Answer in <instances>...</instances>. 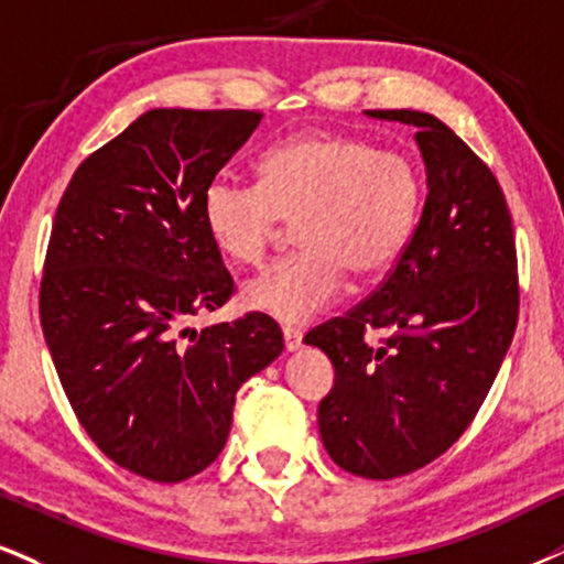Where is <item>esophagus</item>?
I'll return each mask as SVG.
<instances>
[{"label":"esophagus","instance_id":"34e87169","mask_svg":"<svg viewBox=\"0 0 564 564\" xmlns=\"http://www.w3.org/2000/svg\"><path fill=\"white\" fill-rule=\"evenodd\" d=\"M282 337H284V350H288V352L301 350V345H303V332L301 329H293V326H284Z\"/></svg>","mask_w":564,"mask_h":564}]
</instances>
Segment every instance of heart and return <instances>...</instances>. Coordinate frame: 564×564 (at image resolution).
I'll return each mask as SVG.
<instances>
[{
    "label": "heart",
    "mask_w": 564,
    "mask_h": 564,
    "mask_svg": "<svg viewBox=\"0 0 564 564\" xmlns=\"http://www.w3.org/2000/svg\"><path fill=\"white\" fill-rule=\"evenodd\" d=\"M423 180L413 159L364 138L308 133L267 151L259 183L208 180L200 217L212 246L232 263H259L284 221L301 253L242 284V305L282 324L329 308L345 274L371 280L408 248L419 225Z\"/></svg>",
    "instance_id": "heart-1"
}]
</instances>
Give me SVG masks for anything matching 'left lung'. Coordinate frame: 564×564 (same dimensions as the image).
<instances>
[{
	"instance_id": "1",
	"label": "left lung",
	"mask_w": 564,
	"mask_h": 564,
	"mask_svg": "<svg viewBox=\"0 0 564 564\" xmlns=\"http://www.w3.org/2000/svg\"><path fill=\"white\" fill-rule=\"evenodd\" d=\"M366 115L419 130L426 204L377 293L303 343L335 366L318 402L329 457L387 481L436 460L474 421L516 335L518 259L502 187L447 124L413 109ZM371 328L393 337L373 348Z\"/></svg>"
}]
</instances>
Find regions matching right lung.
Masks as SVG:
<instances>
[{
	"label": "right lung",
	"mask_w": 564,
	"mask_h": 564,
	"mask_svg": "<svg viewBox=\"0 0 564 564\" xmlns=\"http://www.w3.org/2000/svg\"><path fill=\"white\" fill-rule=\"evenodd\" d=\"M259 122L151 109L75 170L57 206L41 282L48 352L96 447L149 481L217 460L240 384L284 350L263 314L187 326L235 290L200 196Z\"/></svg>",
	"instance_id": "obj_1"
}]
</instances>
